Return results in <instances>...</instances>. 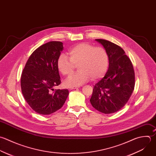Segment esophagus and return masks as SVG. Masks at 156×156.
I'll list each match as a JSON object with an SVG mask.
<instances>
[{"label": "esophagus", "mask_w": 156, "mask_h": 156, "mask_svg": "<svg viewBox=\"0 0 156 156\" xmlns=\"http://www.w3.org/2000/svg\"><path fill=\"white\" fill-rule=\"evenodd\" d=\"M78 87H76H76H74V86H73V87H69V89H70V90H72V89H78Z\"/></svg>", "instance_id": "esophagus-1"}]
</instances>
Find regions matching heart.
I'll return each instance as SVG.
<instances>
[{
    "label": "heart",
    "mask_w": 156,
    "mask_h": 156,
    "mask_svg": "<svg viewBox=\"0 0 156 156\" xmlns=\"http://www.w3.org/2000/svg\"><path fill=\"white\" fill-rule=\"evenodd\" d=\"M70 58L64 53L57 60V67L64 76L70 75L78 65L79 70L71 75L64 82L68 87L78 86L90 78L93 81L102 78L106 73L109 66V56L105 48L95 47L92 44L82 42L75 45L69 50Z\"/></svg>",
    "instance_id": "obj_1"
}]
</instances>
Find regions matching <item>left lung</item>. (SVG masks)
<instances>
[{"mask_svg":"<svg viewBox=\"0 0 156 156\" xmlns=\"http://www.w3.org/2000/svg\"><path fill=\"white\" fill-rule=\"evenodd\" d=\"M109 56V69L94 86L90 100L97 111L108 114L120 110L128 101L135 86V73L130 59L119 45L105 39H95Z\"/></svg>","mask_w":156,"mask_h":156,"instance_id":"8db88e82","label":"left lung"}]
</instances>
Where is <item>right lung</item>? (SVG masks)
Listing matches in <instances>:
<instances>
[{"label":"right lung","instance_id":"add662e5","mask_svg":"<svg viewBox=\"0 0 156 156\" xmlns=\"http://www.w3.org/2000/svg\"><path fill=\"white\" fill-rule=\"evenodd\" d=\"M63 44L50 41L36 49L29 57L20 78L23 96L37 114L49 115L61 109L68 95L67 89H53L61 83L57 60Z\"/></svg>","mask_w":156,"mask_h":156}]
</instances>
